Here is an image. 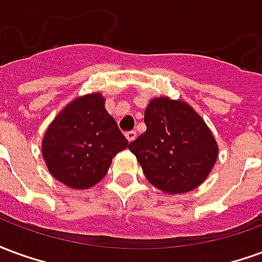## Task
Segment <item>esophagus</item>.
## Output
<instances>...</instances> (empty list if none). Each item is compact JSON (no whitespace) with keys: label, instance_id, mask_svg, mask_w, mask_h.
Segmentation results:
<instances>
[{"label":"esophagus","instance_id":"34e87169","mask_svg":"<svg viewBox=\"0 0 262 262\" xmlns=\"http://www.w3.org/2000/svg\"><path fill=\"white\" fill-rule=\"evenodd\" d=\"M125 136H126V139H127V142L132 143V142H133V140H135V139H136L137 135H136V132L132 130V132H127Z\"/></svg>","mask_w":262,"mask_h":262}]
</instances>
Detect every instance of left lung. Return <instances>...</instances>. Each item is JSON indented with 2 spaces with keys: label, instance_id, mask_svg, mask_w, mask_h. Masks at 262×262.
Returning a JSON list of instances; mask_svg holds the SVG:
<instances>
[{
  "label": "left lung",
  "instance_id": "8db88e82",
  "mask_svg": "<svg viewBox=\"0 0 262 262\" xmlns=\"http://www.w3.org/2000/svg\"><path fill=\"white\" fill-rule=\"evenodd\" d=\"M146 132L129 144L147 181L170 195L202 184L219 156L217 142L196 111L181 99L153 98L144 111Z\"/></svg>",
  "mask_w": 262,
  "mask_h": 262
}]
</instances>
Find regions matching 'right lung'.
<instances>
[{"label": "right lung", "mask_w": 262, "mask_h": 262, "mask_svg": "<svg viewBox=\"0 0 262 262\" xmlns=\"http://www.w3.org/2000/svg\"><path fill=\"white\" fill-rule=\"evenodd\" d=\"M129 146L105 109L101 92L74 98L45 132L42 154L49 172L69 188L88 189L106 176L112 159Z\"/></svg>", "instance_id": "1"}]
</instances>
